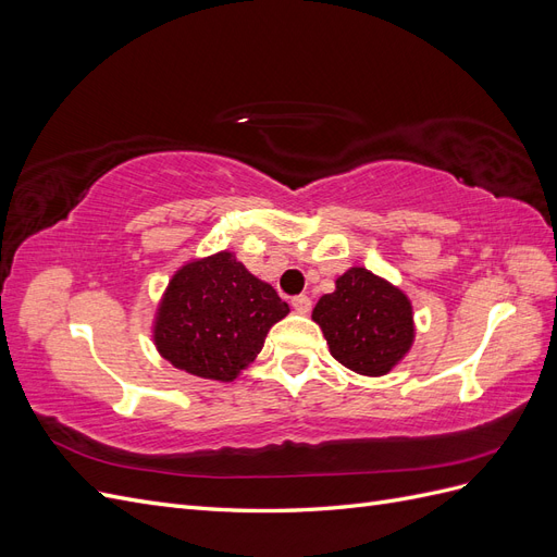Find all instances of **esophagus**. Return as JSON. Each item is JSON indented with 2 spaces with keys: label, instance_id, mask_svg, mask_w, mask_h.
<instances>
[{
  "label": "esophagus",
  "instance_id": "34e87169",
  "mask_svg": "<svg viewBox=\"0 0 557 557\" xmlns=\"http://www.w3.org/2000/svg\"><path fill=\"white\" fill-rule=\"evenodd\" d=\"M293 307H295L297 313H309L311 311V297H307V295L293 297Z\"/></svg>",
  "mask_w": 557,
  "mask_h": 557
}]
</instances>
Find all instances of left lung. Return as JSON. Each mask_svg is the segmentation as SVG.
<instances>
[{"label": "left lung", "mask_w": 557, "mask_h": 557, "mask_svg": "<svg viewBox=\"0 0 557 557\" xmlns=\"http://www.w3.org/2000/svg\"><path fill=\"white\" fill-rule=\"evenodd\" d=\"M311 318L332 358L362 376L391 372L416 336L409 297L364 267H350L336 278L334 293L318 299Z\"/></svg>", "instance_id": "obj_1"}]
</instances>
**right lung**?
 I'll use <instances>...</instances> for the list:
<instances>
[{
  "label": "right lung",
  "mask_w": 557,
  "mask_h": 557,
  "mask_svg": "<svg viewBox=\"0 0 557 557\" xmlns=\"http://www.w3.org/2000/svg\"><path fill=\"white\" fill-rule=\"evenodd\" d=\"M290 307L272 285L221 250L183 264L158 305L153 342L160 356L193 376L234 381Z\"/></svg>",
  "instance_id": "add662e5"
}]
</instances>
